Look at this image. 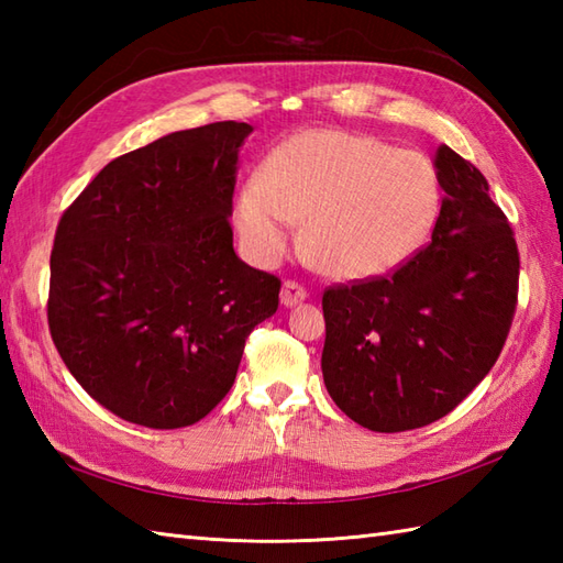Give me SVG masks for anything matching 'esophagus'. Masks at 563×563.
Masks as SVG:
<instances>
[{
  "label": "esophagus",
  "mask_w": 563,
  "mask_h": 563,
  "mask_svg": "<svg viewBox=\"0 0 563 563\" xmlns=\"http://www.w3.org/2000/svg\"><path fill=\"white\" fill-rule=\"evenodd\" d=\"M305 300H307V290L302 288L300 283H295V280H285V283H283L280 302H283L285 307H295V305H300V302H305Z\"/></svg>",
  "instance_id": "obj_1"
}]
</instances>
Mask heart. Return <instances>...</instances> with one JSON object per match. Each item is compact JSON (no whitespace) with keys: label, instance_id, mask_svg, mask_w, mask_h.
Instances as JSON below:
<instances>
[{"label":"heart","instance_id":"heart-1","mask_svg":"<svg viewBox=\"0 0 563 563\" xmlns=\"http://www.w3.org/2000/svg\"><path fill=\"white\" fill-rule=\"evenodd\" d=\"M440 212L438 174L421 152L349 130H302L258 164L236 194L232 222L244 254L275 266L302 222L314 266L339 280H369L404 266Z\"/></svg>","mask_w":563,"mask_h":563}]
</instances>
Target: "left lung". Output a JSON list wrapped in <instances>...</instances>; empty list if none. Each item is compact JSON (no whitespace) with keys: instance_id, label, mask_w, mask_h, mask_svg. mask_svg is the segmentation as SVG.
Wrapping results in <instances>:
<instances>
[{"instance_id":"obj_1","label":"left lung","mask_w":563,"mask_h":563,"mask_svg":"<svg viewBox=\"0 0 563 563\" xmlns=\"http://www.w3.org/2000/svg\"><path fill=\"white\" fill-rule=\"evenodd\" d=\"M445 190L430 244L387 278L324 292V385L363 428L401 433L450 413L488 375L518 302V244L484 174L435 150Z\"/></svg>"}]
</instances>
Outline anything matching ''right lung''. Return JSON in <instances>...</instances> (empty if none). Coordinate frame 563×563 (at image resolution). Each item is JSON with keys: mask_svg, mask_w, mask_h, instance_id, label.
I'll return each instance as SVG.
<instances>
[{"mask_svg": "<svg viewBox=\"0 0 563 563\" xmlns=\"http://www.w3.org/2000/svg\"><path fill=\"white\" fill-rule=\"evenodd\" d=\"M249 123L178 130L106 164L57 224L47 324L91 399L147 428L194 426L232 389L280 280L232 246Z\"/></svg>", "mask_w": 563, "mask_h": 563, "instance_id": "add662e5", "label": "right lung"}]
</instances>
